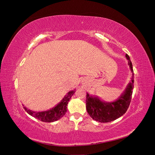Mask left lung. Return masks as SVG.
I'll list each match as a JSON object with an SVG mask.
<instances>
[{
    "label": "left lung",
    "instance_id": "1",
    "mask_svg": "<svg viewBox=\"0 0 155 155\" xmlns=\"http://www.w3.org/2000/svg\"><path fill=\"white\" fill-rule=\"evenodd\" d=\"M125 57L128 60L132 76L130 81L118 99L114 101L106 102L102 101L97 96L90 95L87 93V110L93 120L101 123L110 122L123 116L127 110L134 88V72L129 56L126 54Z\"/></svg>",
    "mask_w": 155,
    "mask_h": 155
}]
</instances>
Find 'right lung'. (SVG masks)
Instances as JSON below:
<instances>
[{"instance_id": "right-lung-1", "label": "right lung", "mask_w": 155, "mask_h": 155, "mask_svg": "<svg viewBox=\"0 0 155 155\" xmlns=\"http://www.w3.org/2000/svg\"><path fill=\"white\" fill-rule=\"evenodd\" d=\"M75 92H76L75 89L68 92L58 104L56 105L54 107L51 108L50 110L37 112L30 110L26 107H24V109L28 112V114L34 117L37 120L44 121V122H53V121H57L61 118H62L66 114L68 101Z\"/></svg>"}]
</instances>
